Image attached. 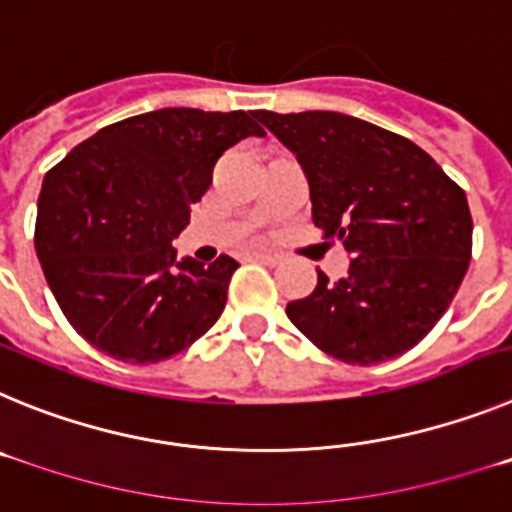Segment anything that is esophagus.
Returning a JSON list of instances; mask_svg holds the SVG:
<instances>
[{
  "label": "esophagus",
  "mask_w": 512,
  "mask_h": 512,
  "mask_svg": "<svg viewBox=\"0 0 512 512\" xmlns=\"http://www.w3.org/2000/svg\"><path fill=\"white\" fill-rule=\"evenodd\" d=\"M251 259L259 261V264H266V266L282 264V256H279V253H269V251H253Z\"/></svg>",
  "instance_id": "esophagus-1"
}]
</instances>
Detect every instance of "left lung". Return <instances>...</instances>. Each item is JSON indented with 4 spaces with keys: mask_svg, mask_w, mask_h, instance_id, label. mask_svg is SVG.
Wrapping results in <instances>:
<instances>
[{
    "mask_svg": "<svg viewBox=\"0 0 512 512\" xmlns=\"http://www.w3.org/2000/svg\"><path fill=\"white\" fill-rule=\"evenodd\" d=\"M310 182L312 223L354 261L287 318L346 364H379L423 341L449 310L472 259L467 194L413 140L341 112H256Z\"/></svg>",
    "mask_w": 512,
    "mask_h": 512,
    "instance_id": "obj_1",
    "label": "left lung"
}]
</instances>
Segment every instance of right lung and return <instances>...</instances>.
<instances>
[{
    "label": "right lung",
    "instance_id": "right-lung-1",
    "mask_svg": "<svg viewBox=\"0 0 512 512\" xmlns=\"http://www.w3.org/2000/svg\"><path fill=\"white\" fill-rule=\"evenodd\" d=\"M264 128L235 112L166 107L112 122L43 179L35 251L81 338L128 364H156L215 325L238 261H176L189 207L217 158Z\"/></svg>",
    "mask_w": 512,
    "mask_h": 512
}]
</instances>
